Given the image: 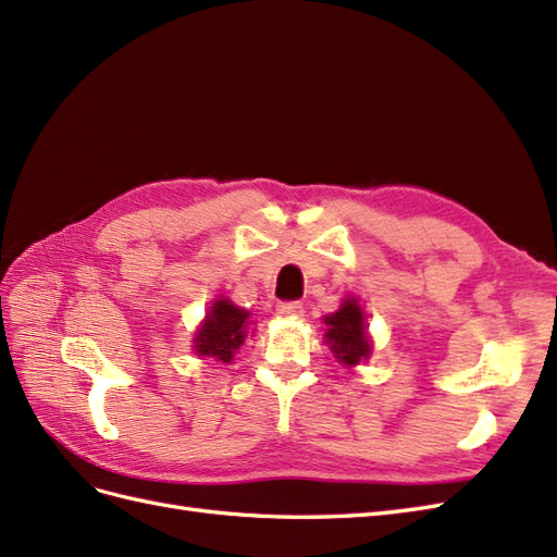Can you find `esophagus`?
Here are the masks:
<instances>
[{"label": "esophagus", "mask_w": 557, "mask_h": 557, "mask_svg": "<svg viewBox=\"0 0 557 557\" xmlns=\"http://www.w3.org/2000/svg\"><path fill=\"white\" fill-rule=\"evenodd\" d=\"M276 311H278V315H285V318H297L305 313V307H301V301L293 299V301H278Z\"/></svg>", "instance_id": "34e87169"}]
</instances>
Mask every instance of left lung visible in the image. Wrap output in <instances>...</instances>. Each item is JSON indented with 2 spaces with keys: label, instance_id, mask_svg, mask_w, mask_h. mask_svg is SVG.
I'll return each mask as SVG.
<instances>
[{
  "label": "left lung",
  "instance_id": "1",
  "mask_svg": "<svg viewBox=\"0 0 557 557\" xmlns=\"http://www.w3.org/2000/svg\"><path fill=\"white\" fill-rule=\"evenodd\" d=\"M325 325L332 352L344 364H358L369 356L372 346H369L364 315L356 299H346L339 311L325 318Z\"/></svg>",
  "mask_w": 557,
  "mask_h": 557
}]
</instances>
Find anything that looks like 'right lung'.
Wrapping results in <instances>:
<instances>
[{
  "mask_svg": "<svg viewBox=\"0 0 557 557\" xmlns=\"http://www.w3.org/2000/svg\"><path fill=\"white\" fill-rule=\"evenodd\" d=\"M248 311L234 307L227 299H218L207 315L205 325L195 336L197 356H209L221 362H232L234 352L244 344Z\"/></svg>",
  "mask_w": 557,
  "mask_h": 557,
  "instance_id": "right-lung-1",
  "label": "right lung"
}]
</instances>
